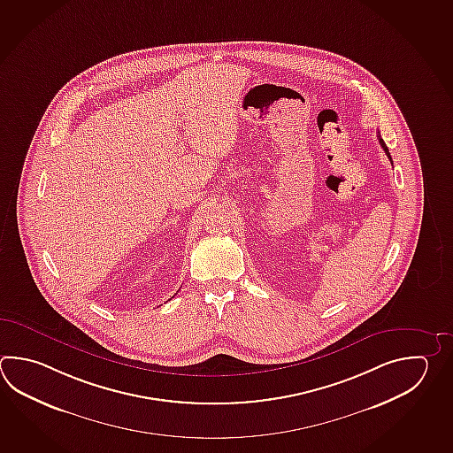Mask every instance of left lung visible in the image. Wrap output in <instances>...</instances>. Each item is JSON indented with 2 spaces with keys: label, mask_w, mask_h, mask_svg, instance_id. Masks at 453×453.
I'll list each match as a JSON object with an SVG mask.
<instances>
[{
  "label": "left lung",
  "mask_w": 453,
  "mask_h": 453,
  "mask_svg": "<svg viewBox=\"0 0 453 453\" xmlns=\"http://www.w3.org/2000/svg\"><path fill=\"white\" fill-rule=\"evenodd\" d=\"M378 139H379V143H380V147H382V150H384V151H386V155H388V159H390V161H392V157H390V153H388V148L386 147V143H384V140L380 139V135H379V134H378Z\"/></svg>",
  "instance_id": "1"
}]
</instances>
